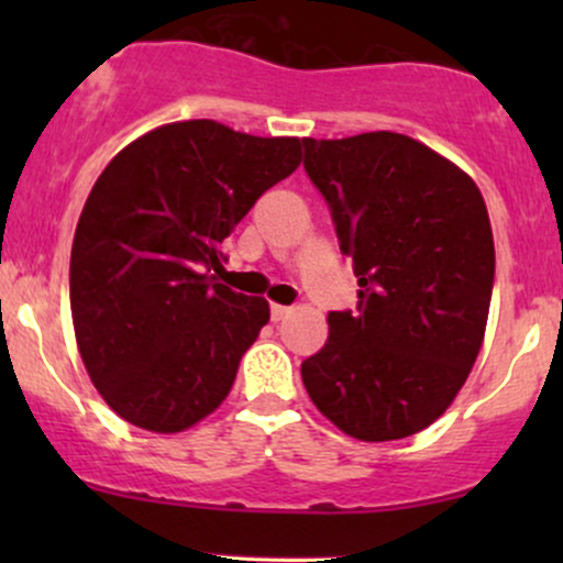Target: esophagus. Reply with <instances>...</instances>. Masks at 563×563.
Returning <instances> with one entry per match:
<instances>
[{
  "label": "esophagus",
  "mask_w": 563,
  "mask_h": 563,
  "mask_svg": "<svg viewBox=\"0 0 563 563\" xmlns=\"http://www.w3.org/2000/svg\"><path fill=\"white\" fill-rule=\"evenodd\" d=\"M269 314H273L275 322H280L290 314V307H283V303H273V307H269Z\"/></svg>",
  "instance_id": "esophagus-1"
}]
</instances>
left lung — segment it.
<instances>
[{"label": "left lung", "mask_w": 563, "mask_h": 563, "mask_svg": "<svg viewBox=\"0 0 563 563\" xmlns=\"http://www.w3.org/2000/svg\"><path fill=\"white\" fill-rule=\"evenodd\" d=\"M303 169L331 206L357 275V309L328 314L301 363L314 407L363 442L418 434L452 405L487 328L495 243L461 166L397 132L303 140Z\"/></svg>", "instance_id": "left-lung-1"}]
</instances>
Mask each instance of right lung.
Returning <instances> with one entry per match:
<instances>
[{
	"label": "right lung",
	"mask_w": 563,
	"mask_h": 563,
	"mask_svg": "<svg viewBox=\"0 0 563 563\" xmlns=\"http://www.w3.org/2000/svg\"><path fill=\"white\" fill-rule=\"evenodd\" d=\"M299 164V137L192 119L129 142L97 177L70 249V314L95 389L124 421L177 434L224 402L269 303L209 273Z\"/></svg>",
	"instance_id": "obj_1"
}]
</instances>
